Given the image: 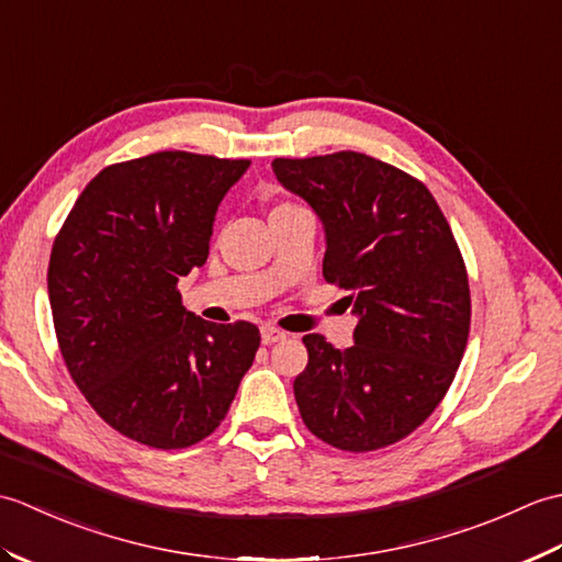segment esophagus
Returning a JSON list of instances; mask_svg holds the SVG:
<instances>
[{"label":"esophagus","mask_w":562,"mask_h":562,"mask_svg":"<svg viewBox=\"0 0 562 562\" xmlns=\"http://www.w3.org/2000/svg\"><path fill=\"white\" fill-rule=\"evenodd\" d=\"M260 340H262V345H272V342H278V340H284V333L280 328L262 326L260 328Z\"/></svg>","instance_id":"esophagus-1"}]
</instances>
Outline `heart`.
<instances>
[{"mask_svg":"<svg viewBox=\"0 0 562 562\" xmlns=\"http://www.w3.org/2000/svg\"><path fill=\"white\" fill-rule=\"evenodd\" d=\"M284 207H292V205H288V202H282V205H278V207H274L272 212H278V210H284Z\"/></svg>","mask_w":562,"mask_h":562,"instance_id":"b5f03b06","label":"heart"}]
</instances>
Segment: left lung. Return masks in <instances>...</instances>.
<instances>
[{"label": "left lung", "mask_w": 562, "mask_h": 562, "mask_svg": "<svg viewBox=\"0 0 562 562\" xmlns=\"http://www.w3.org/2000/svg\"><path fill=\"white\" fill-rule=\"evenodd\" d=\"M326 232L324 278L348 290L355 345L304 336L308 364L294 379L304 425L342 451L408 437L449 391L471 328L469 274L432 193L360 151L274 159Z\"/></svg>", "instance_id": "1"}]
</instances>
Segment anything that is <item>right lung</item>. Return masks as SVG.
<instances>
[{"label": "right lung", "mask_w": 562, "mask_h": 562, "mask_svg": "<svg viewBox=\"0 0 562 562\" xmlns=\"http://www.w3.org/2000/svg\"><path fill=\"white\" fill-rule=\"evenodd\" d=\"M248 166L190 151L105 166L53 244L59 352L91 408L139 445L183 449L212 435L254 364V324H210L176 290L205 266L214 214Z\"/></svg>", "instance_id": "1"}]
</instances>
